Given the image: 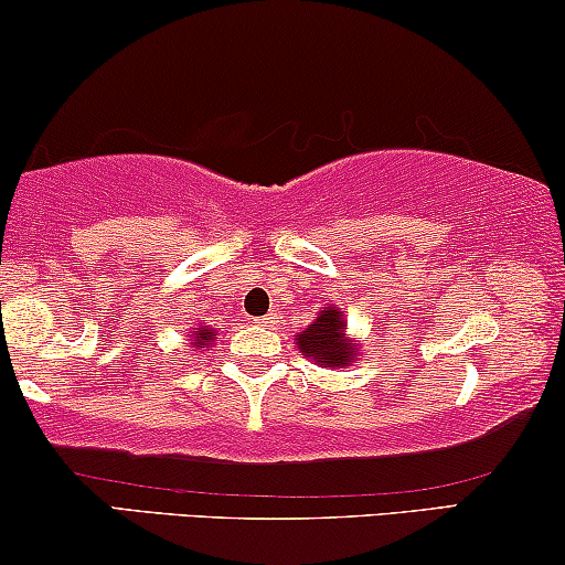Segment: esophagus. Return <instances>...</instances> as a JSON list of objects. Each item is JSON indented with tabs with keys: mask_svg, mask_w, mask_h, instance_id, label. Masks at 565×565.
<instances>
[{
	"mask_svg": "<svg viewBox=\"0 0 565 565\" xmlns=\"http://www.w3.org/2000/svg\"><path fill=\"white\" fill-rule=\"evenodd\" d=\"M254 322L262 324V327H271V322H275V317L267 315V317H262V319H254Z\"/></svg>",
	"mask_w": 565,
	"mask_h": 565,
	"instance_id": "1",
	"label": "esophagus"
}]
</instances>
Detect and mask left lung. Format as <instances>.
Here are the masks:
<instances>
[{
	"mask_svg": "<svg viewBox=\"0 0 565 565\" xmlns=\"http://www.w3.org/2000/svg\"><path fill=\"white\" fill-rule=\"evenodd\" d=\"M298 353L319 366L343 369L359 361L361 340L348 335V317L338 303H327L315 322L294 338Z\"/></svg>",
	"mask_w": 565,
	"mask_h": 565,
	"instance_id": "1",
	"label": "left lung"
}]
</instances>
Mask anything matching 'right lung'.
Returning a JSON list of instances; mask_svg holds the SVG:
<instances>
[{"mask_svg":"<svg viewBox=\"0 0 565 565\" xmlns=\"http://www.w3.org/2000/svg\"><path fill=\"white\" fill-rule=\"evenodd\" d=\"M191 340V348L193 351H209V348H212V343H214V330L212 327H206V324H199V327H193V335L188 338Z\"/></svg>","mask_w":565,"mask_h":565,"instance_id":"obj_1","label":"right lung"}]
</instances>
